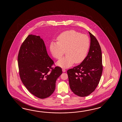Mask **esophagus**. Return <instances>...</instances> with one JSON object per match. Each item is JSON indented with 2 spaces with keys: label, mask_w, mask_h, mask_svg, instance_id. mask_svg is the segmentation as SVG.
I'll return each mask as SVG.
<instances>
[{
  "label": "esophagus",
  "mask_w": 122,
  "mask_h": 122,
  "mask_svg": "<svg viewBox=\"0 0 122 122\" xmlns=\"http://www.w3.org/2000/svg\"><path fill=\"white\" fill-rule=\"evenodd\" d=\"M66 71V70L65 69V68H62V71L63 72H65Z\"/></svg>",
  "instance_id": "esophagus-1"
}]
</instances>
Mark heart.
Segmentation results:
<instances>
[{
	"label": "heart",
	"mask_w": 122,
	"mask_h": 122,
	"mask_svg": "<svg viewBox=\"0 0 122 122\" xmlns=\"http://www.w3.org/2000/svg\"><path fill=\"white\" fill-rule=\"evenodd\" d=\"M57 42H52L50 50L53 57L60 59L65 51L66 56L59 60L56 65L67 68L75 62L80 63L85 59L90 47V40L85 34L74 30L65 31L57 37Z\"/></svg>",
	"instance_id": "heart-1"
}]
</instances>
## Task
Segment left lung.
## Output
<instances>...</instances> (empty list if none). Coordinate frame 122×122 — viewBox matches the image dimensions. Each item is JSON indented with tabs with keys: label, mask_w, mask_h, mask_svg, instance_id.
Here are the masks:
<instances>
[{
	"label": "left lung",
	"mask_w": 122,
	"mask_h": 122,
	"mask_svg": "<svg viewBox=\"0 0 122 122\" xmlns=\"http://www.w3.org/2000/svg\"><path fill=\"white\" fill-rule=\"evenodd\" d=\"M88 33L90 46L87 56L80 65L67 71L70 88L80 97L88 96L94 91L102 72L101 47L95 36Z\"/></svg>",
	"instance_id": "8db88e82"
}]
</instances>
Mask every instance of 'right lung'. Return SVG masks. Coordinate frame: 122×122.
I'll return each mask as SVG.
<instances>
[{
  "label": "right lung",
  "mask_w": 122,
  "mask_h": 122,
  "mask_svg": "<svg viewBox=\"0 0 122 122\" xmlns=\"http://www.w3.org/2000/svg\"><path fill=\"white\" fill-rule=\"evenodd\" d=\"M18 62L21 81L31 94L42 99L51 95L62 69L52 68L54 61L41 36L30 34L26 38L20 48Z\"/></svg>",
  "instance_id": "right-lung-1"
}]
</instances>
